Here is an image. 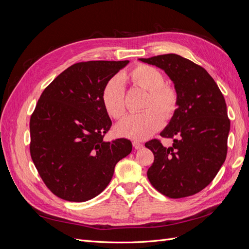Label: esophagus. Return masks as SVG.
<instances>
[{"label":"esophagus","instance_id":"esophagus-1","mask_svg":"<svg viewBox=\"0 0 249 249\" xmlns=\"http://www.w3.org/2000/svg\"><path fill=\"white\" fill-rule=\"evenodd\" d=\"M133 146L135 149H141L143 147V144L139 141H133Z\"/></svg>","mask_w":249,"mask_h":249}]
</instances>
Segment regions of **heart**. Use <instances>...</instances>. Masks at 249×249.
I'll return each mask as SVG.
<instances>
[{"instance_id":"1","label":"heart","mask_w":249,"mask_h":249,"mask_svg":"<svg viewBox=\"0 0 249 249\" xmlns=\"http://www.w3.org/2000/svg\"><path fill=\"white\" fill-rule=\"evenodd\" d=\"M124 82H131L148 91L144 103V111L124 118L117 125L119 135L130 139H145L160 129L163 116L170 117L177 109L178 95L176 90L165 84L164 74L154 66L141 64L129 72L110 79L102 92L104 108L112 118L120 119L125 113ZM159 108L160 111L153 107Z\"/></svg>"}]
</instances>
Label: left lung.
<instances>
[{"label": "left lung", "instance_id": "left-lung-1", "mask_svg": "<svg viewBox=\"0 0 249 249\" xmlns=\"http://www.w3.org/2000/svg\"><path fill=\"white\" fill-rule=\"evenodd\" d=\"M138 60L164 71L178 95V108L160 133L173 138L172 145L157 139L145 143L155 156L147 178L170 198L190 196L212 182L227 158L231 123L225 100L208 71L182 56Z\"/></svg>", "mask_w": 249, "mask_h": 249}]
</instances>
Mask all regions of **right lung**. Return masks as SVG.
I'll list each match as a JSON object with an SVG mask.
<instances>
[{"label": "right lung", "mask_w": 249, "mask_h": 249, "mask_svg": "<svg viewBox=\"0 0 249 249\" xmlns=\"http://www.w3.org/2000/svg\"><path fill=\"white\" fill-rule=\"evenodd\" d=\"M130 61L76 63L43 90L30 119V153L44 184L58 197L82 202L105 190L130 140L105 141L112 124L102 92Z\"/></svg>", "instance_id": "add662e5"}]
</instances>
